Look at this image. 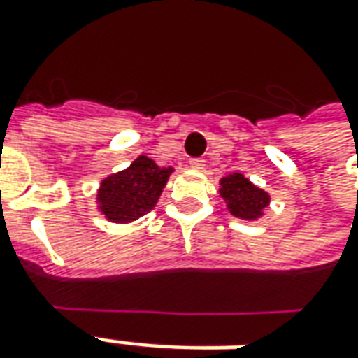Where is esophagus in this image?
Instances as JSON below:
<instances>
[{
    "label": "esophagus",
    "mask_w": 358,
    "mask_h": 358,
    "mask_svg": "<svg viewBox=\"0 0 358 358\" xmlns=\"http://www.w3.org/2000/svg\"><path fill=\"white\" fill-rule=\"evenodd\" d=\"M189 166H192L194 170H203V166H206V160L192 159V160H189Z\"/></svg>",
    "instance_id": "esophagus-1"
}]
</instances>
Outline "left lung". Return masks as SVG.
<instances>
[{
  "label": "left lung",
  "instance_id": "left-lung-1",
  "mask_svg": "<svg viewBox=\"0 0 358 358\" xmlns=\"http://www.w3.org/2000/svg\"><path fill=\"white\" fill-rule=\"evenodd\" d=\"M220 196L233 217L257 221L271 206V194L255 186L245 174L233 172L220 180Z\"/></svg>",
  "mask_w": 358,
  "mask_h": 358
}]
</instances>
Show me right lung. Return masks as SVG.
Instances as JSON below:
<instances>
[{
	"instance_id": "right-lung-1",
	"label": "right lung",
	"mask_w": 358,
	"mask_h": 358,
	"mask_svg": "<svg viewBox=\"0 0 358 358\" xmlns=\"http://www.w3.org/2000/svg\"><path fill=\"white\" fill-rule=\"evenodd\" d=\"M172 172V166H159L152 159L138 155L127 169L109 174L99 182L97 211L119 225L137 221L155 210Z\"/></svg>"
}]
</instances>
